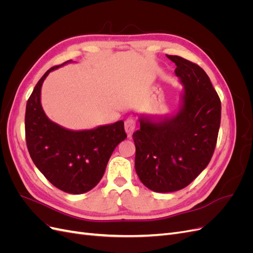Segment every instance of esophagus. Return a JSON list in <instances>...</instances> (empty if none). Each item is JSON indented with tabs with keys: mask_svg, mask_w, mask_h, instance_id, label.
Here are the masks:
<instances>
[{
	"mask_svg": "<svg viewBox=\"0 0 253 253\" xmlns=\"http://www.w3.org/2000/svg\"><path fill=\"white\" fill-rule=\"evenodd\" d=\"M135 127H136V124L133 119L128 118L125 121V129L127 134V137H132V135L135 131Z\"/></svg>",
	"mask_w": 253,
	"mask_h": 253,
	"instance_id": "34e87169",
	"label": "esophagus"
}]
</instances>
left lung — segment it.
Instances as JSON below:
<instances>
[{"label":"left lung","mask_w":253,"mask_h":253,"mask_svg":"<svg viewBox=\"0 0 253 253\" xmlns=\"http://www.w3.org/2000/svg\"><path fill=\"white\" fill-rule=\"evenodd\" d=\"M176 64L183 86L179 109L165 117L140 116L133 134L135 170L154 192L181 190L208 166L215 149L221 105L210 78L201 66L179 56L167 55Z\"/></svg>","instance_id":"obj_1"}]
</instances>
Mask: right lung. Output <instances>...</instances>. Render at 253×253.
I'll list each match as a JSON object with an SVG mask.
<instances>
[{
  "instance_id": "obj_1",
  "label": "right lung",
  "mask_w": 253,
  "mask_h": 253,
  "mask_svg": "<svg viewBox=\"0 0 253 253\" xmlns=\"http://www.w3.org/2000/svg\"><path fill=\"white\" fill-rule=\"evenodd\" d=\"M43 75L30 95L25 113V136L29 155L39 171L58 189L82 194L97 186L117 145L126 138L124 121L91 129L72 131L51 121L41 104Z\"/></svg>"
}]
</instances>
